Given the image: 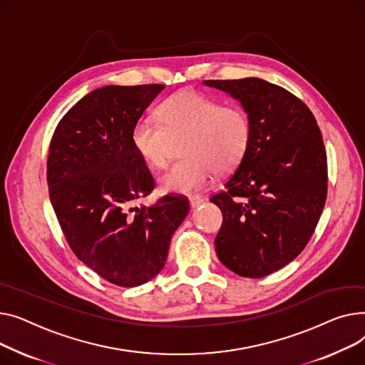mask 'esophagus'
Instances as JSON below:
<instances>
[{"label":"esophagus","instance_id":"34e87169","mask_svg":"<svg viewBox=\"0 0 365 365\" xmlns=\"http://www.w3.org/2000/svg\"><path fill=\"white\" fill-rule=\"evenodd\" d=\"M203 202H205V199H203L200 195H195V196L190 197V205H191V207H197V206H200Z\"/></svg>","mask_w":365,"mask_h":365}]
</instances>
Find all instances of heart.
<instances>
[{
  "label": "heart",
  "mask_w": 365,
  "mask_h": 365,
  "mask_svg": "<svg viewBox=\"0 0 365 365\" xmlns=\"http://www.w3.org/2000/svg\"><path fill=\"white\" fill-rule=\"evenodd\" d=\"M159 122L140 119L131 130V143L150 168L166 166L175 143L184 141V160L160 177L163 192L187 195L203 188L213 173L227 174L245 159L253 123L249 112L237 104L185 90L168 97L159 107Z\"/></svg>",
  "instance_id": "1"
}]
</instances>
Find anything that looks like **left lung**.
<instances>
[{"label": "left lung", "mask_w": 365, "mask_h": 365, "mask_svg": "<svg viewBox=\"0 0 365 365\" xmlns=\"http://www.w3.org/2000/svg\"><path fill=\"white\" fill-rule=\"evenodd\" d=\"M240 100L253 123L247 153L210 202L222 212L215 239L232 272L261 278L308 245L327 197V155L308 106L259 78L205 81Z\"/></svg>", "instance_id": "1"}]
</instances>
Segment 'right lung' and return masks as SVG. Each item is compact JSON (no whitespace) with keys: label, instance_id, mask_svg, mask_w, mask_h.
<instances>
[{"label":"right lung","instance_id":"1","mask_svg":"<svg viewBox=\"0 0 365 365\" xmlns=\"http://www.w3.org/2000/svg\"><path fill=\"white\" fill-rule=\"evenodd\" d=\"M165 87L107 85L81 98L50 141L47 182L60 228L78 259L106 282L135 287L165 267L170 237L190 210L184 196L137 205L155 178L131 130Z\"/></svg>","mask_w":365,"mask_h":365}]
</instances>
